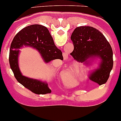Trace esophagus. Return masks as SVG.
I'll return each mask as SVG.
<instances>
[{
	"instance_id": "obj_1",
	"label": "esophagus",
	"mask_w": 121,
	"mask_h": 121,
	"mask_svg": "<svg viewBox=\"0 0 121 121\" xmlns=\"http://www.w3.org/2000/svg\"><path fill=\"white\" fill-rule=\"evenodd\" d=\"M67 58V57L66 56H64V59H66Z\"/></svg>"
}]
</instances>
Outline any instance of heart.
Here are the masks:
<instances>
[{
	"instance_id": "heart-1",
	"label": "heart",
	"mask_w": 121,
	"mask_h": 121,
	"mask_svg": "<svg viewBox=\"0 0 121 121\" xmlns=\"http://www.w3.org/2000/svg\"><path fill=\"white\" fill-rule=\"evenodd\" d=\"M83 71L82 69L78 67H73L71 70H69L67 72L65 73L61 76V79L68 85H73L74 84V78L76 80H78L83 75ZM70 78V79H69Z\"/></svg>"
}]
</instances>
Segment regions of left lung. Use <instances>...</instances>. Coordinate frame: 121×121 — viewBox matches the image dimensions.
I'll return each instance as SVG.
<instances>
[{
  "label": "left lung",
  "mask_w": 121,
  "mask_h": 121,
  "mask_svg": "<svg viewBox=\"0 0 121 121\" xmlns=\"http://www.w3.org/2000/svg\"><path fill=\"white\" fill-rule=\"evenodd\" d=\"M74 50L70 54L75 60L90 65L92 61L99 59L98 67L89 71L88 76L99 85L107 82L113 67V51L105 36L92 26H78L71 36Z\"/></svg>",
  "instance_id": "left-lung-1"
}]
</instances>
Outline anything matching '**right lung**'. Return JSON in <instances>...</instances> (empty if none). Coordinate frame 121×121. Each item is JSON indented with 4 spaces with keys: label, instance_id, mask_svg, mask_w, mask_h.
Segmentation results:
<instances>
[{
    "label": "right lung",
    "instance_id": "add662e5",
    "mask_svg": "<svg viewBox=\"0 0 121 121\" xmlns=\"http://www.w3.org/2000/svg\"><path fill=\"white\" fill-rule=\"evenodd\" d=\"M23 47H29L38 50L45 63L56 59L63 60L62 52L54 44L48 29L38 24L31 25L23 28L16 34L10 45L9 64L17 82L35 94L50 93L51 90L47 82L29 78L21 73L19 67L18 58L19 49Z\"/></svg>",
    "mask_w": 121,
    "mask_h": 121
}]
</instances>
